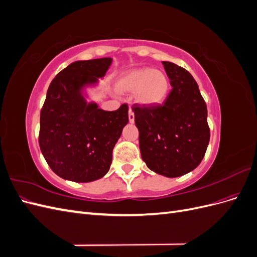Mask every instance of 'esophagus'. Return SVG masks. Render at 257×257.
I'll list each match as a JSON object with an SVG mask.
<instances>
[{
    "label": "esophagus",
    "instance_id": "1",
    "mask_svg": "<svg viewBox=\"0 0 257 257\" xmlns=\"http://www.w3.org/2000/svg\"><path fill=\"white\" fill-rule=\"evenodd\" d=\"M128 120H130L131 123H133L134 120H135V115H134L133 110H132V108H130V109H128Z\"/></svg>",
    "mask_w": 257,
    "mask_h": 257
}]
</instances>
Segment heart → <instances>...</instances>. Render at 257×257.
Segmentation results:
<instances>
[{"instance_id": "heart-1", "label": "heart", "mask_w": 257, "mask_h": 257, "mask_svg": "<svg viewBox=\"0 0 257 257\" xmlns=\"http://www.w3.org/2000/svg\"><path fill=\"white\" fill-rule=\"evenodd\" d=\"M116 87L124 93H135V100L143 106L164 102L169 89L166 75L153 68H138L121 76Z\"/></svg>"}]
</instances>
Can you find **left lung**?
Wrapping results in <instances>:
<instances>
[{
	"label": "left lung",
	"instance_id": "left-lung-1",
	"mask_svg": "<svg viewBox=\"0 0 257 257\" xmlns=\"http://www.w3.org/2000/svg\"><path fill=\"white\" fill-rule=\"evenodd\" d=\"M173 89L155 106L134 105L139 148L148 168L175 178L195 169L210 139L207 106L193 76L172 62L163 61Z\"/></svg>",
	"mask_w": 257,
	"mask_h": 257
}]
</instances>
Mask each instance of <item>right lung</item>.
I'll list each match as a JSON object with an SVG mask.
<instances>
[{"mask_svg":"<svg viewBox=\"0 0 257 257\" xmlns=\"http://www.w3.org/2000/svg\"><path fill=\"white\" fill-rule=\"evenodd\" d=\"M110 58L76 61L54 77L41 110V151L59 177L91 182L104 177L111 165L113 147L128 122V107L105 111L88 104L81 94L87 84L102 78Z\"/></svg>","mask_w":257,"mask_h":257,"instance_id":"1","label":"right lung"}]
</instances>
